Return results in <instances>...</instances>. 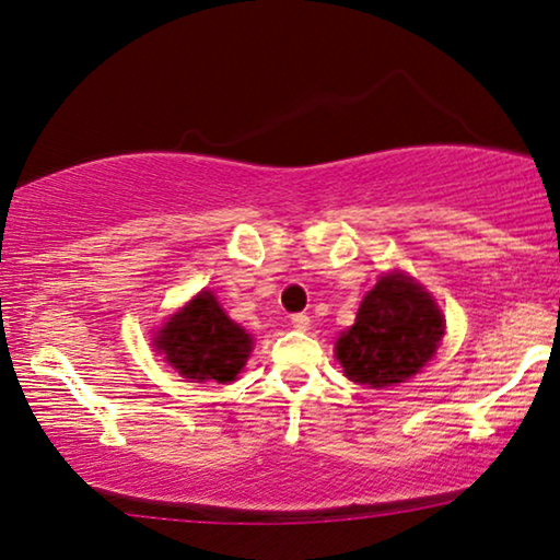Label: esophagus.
<instances>
[{"mask_svg": "<svg viewBox=\"0 0 560 560\" xmlns=\"http://www.w3.org/2000/svg\"><path fill=\"white\" fill-rule=\"evenodd\" d=\"M292 328L307 330L310 328V317L305 313H295V315H292Z\"/></svg>", "mask_w": 560, "mask_h": 560, "instance_id": "esophagus-1", "label": "esophagus"}]
</instances>
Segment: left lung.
Segmentation results:
<instances>
[{
  "instance_id": "left-lung-1",
  "label": "left lung",
  "mask_w": 560,
  "mask_h": 560,
  "mask_svg": "<svg viewBox=\"0 0 560 560\" xmlns=\"http://www.w3.org/2000/svg\"><path fill=\"white\" fill-rule=\"evenodd\" d=\"M443 335L445 317L433 295L406 272L393 270L363 298L355 325L335 342V358L352 383L388 388L420 373Z\"/></svg>"
}]
</instances>
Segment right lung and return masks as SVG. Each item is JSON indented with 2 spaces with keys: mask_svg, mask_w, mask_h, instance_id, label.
<instances>
[{
  "mask_svg": "<svg viewBox=\"0 0 560 560\" xmlns=\"http://www.w3.org/2000/svg\"><path fill=\"white\" fill-rule=\"evenodd\" d=\"M152 346L190 383H232L253 352V338L232 323L210 290L179 307L154 332Z\"/></svg>",
  "mask_w": 560,
  "mask_h": 560,
  "instance_id": "obj_1",
  "label": "right lung"
}]
</instances>
